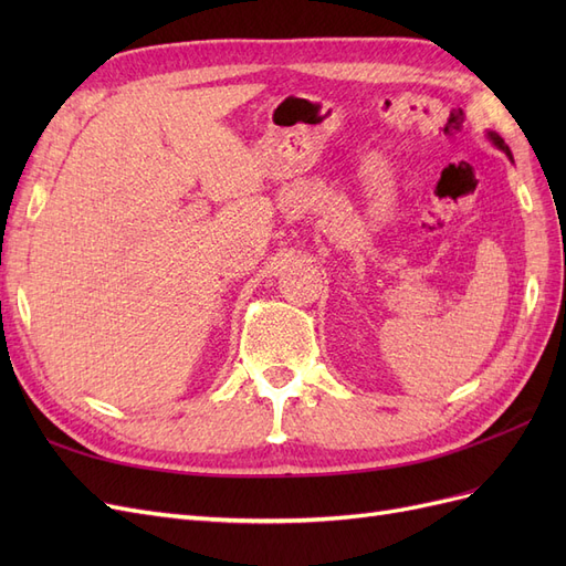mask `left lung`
I'll return each instance as SVG.
<instances>
[{"instance_id": "8db88e82", "label": "left lung", "mask_w": 566, "mask_h": 566, "mask_svg": "<svg viewBox=\"0 0 566 566\" xmlns=\"http://www.w3.org/2000/svg\"><path fill=\"white\" fill-rule=\"evenodd\" d=\"M489 136H491V142H493V144H495V146H499V148H503V150H505V153H507V156H510V148H507V146H505V142H503V139H501V136H499V134H493V132H491V134H489Z\"/></svg>"}]
</instances>
